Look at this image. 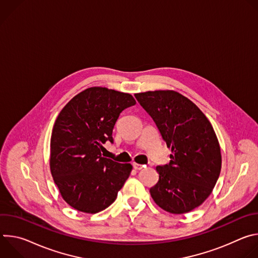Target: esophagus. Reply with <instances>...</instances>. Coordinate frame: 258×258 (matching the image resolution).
<instances>
[{"instance_id": "esophagus-1", "label": "esophagus", "mask_w": 258, "mask_h": 258, "mask_svg": "<svg viewBox=\"0 0 258 258\" xmlns=\"http://www.w3.org/2000/svg\"><path fill=\"white\" fill-rule=\"evenodd\" d=\"M133 166H134V168H135V169H137V170H141L142 168H144V167H145V165H143V164H139V163H136V162H134V163H133Z\"/></svg>"}]
</instances>
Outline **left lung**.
<instances>
[{
  "instance_id": "8db88e82",
  "label": "left lung",
  "mask_w": 258,
  "mask_h": 258,
  "mask_svg": "<svg viewBox=\"0 0 258 258\" xmlns=\"http://www.w3.org/2000/svg\"><path fill=\"white\" fill-rule=\"evenodd\" d=\"M171 148L169 163L158 165L159 179L150 189L163 210L187 213L211 194L222 168V154L214 130L201 110L174 91L135 94Z\"/></svg>"
}]
</instances>
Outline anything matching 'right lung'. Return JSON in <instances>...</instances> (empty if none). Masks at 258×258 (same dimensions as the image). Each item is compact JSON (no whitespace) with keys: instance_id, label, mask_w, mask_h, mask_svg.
<instances>
[{"instance_id":"1","label":"right lung","mask_w":258,"mask_h":258,"mask_svg":"<svg viewBox=\"0 0 258 258\" xmlns=\"http://www.w3.org/2000/svg\"><path fill=\"white\" fill-rule=\"evenodd\" d=\"M136 104L132 95L89 88L59 113L51 137L50 168L62 198L75 209L97 213L111 205L133 166L103 157L119 114Z\"/></svg>"}]
</instances>
